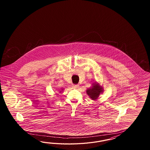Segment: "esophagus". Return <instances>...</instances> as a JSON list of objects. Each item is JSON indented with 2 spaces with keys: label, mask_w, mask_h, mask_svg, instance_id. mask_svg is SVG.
<instances>
[{
  "label": "esophagus",
  "mask_w": 150,
  "mask_h": 150,
  "mask_svg": "<svg viewBox=\"0 0 150 150\" xmlns=\"http://www.w3.org/2000/svg\"><path fill=\"white\" fill-rule=\"evenodd\" d=\"M72 87L74 88H77L79 87V85H73Z\"/></svg>",
  "instance_id": "obj_1"
}]
</instances>
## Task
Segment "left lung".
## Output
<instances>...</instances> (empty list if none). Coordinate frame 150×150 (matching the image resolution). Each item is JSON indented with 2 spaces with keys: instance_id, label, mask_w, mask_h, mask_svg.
<instances>
[{
  "instance_id": "obj_1",
  "label": "left lung",
  "mask_w": 150,
  "mask_h": 150,
  "mask_svg": "<svg viewBox=\"0 0 150 150\" xmlns=\"http://www.w3.org/2000/svg\"><path fill=\"white\" fill-rule=\"evenodd\" d=\"M91 88H88L86 90L87 95L92 100H97L100 93H102L104 91L103 87L100 86L98 83H93Z\"/></svg>"
}]
</instances>
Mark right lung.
<instances>
[{"label": "right lung", "instance_id": "1", "mask_svg": "<svg viewBox=\"0 0 150 150\" xmlns=\"http://www.w3.org/2000/svg\"><path fill=\"white\" fill-rule=\"evenodd\" d=\"M62 91H63V89H62ZM62 91H60V92H62Z\"/></svg>", "mask_w": 150, "mask_h": 150}]
</instances>
